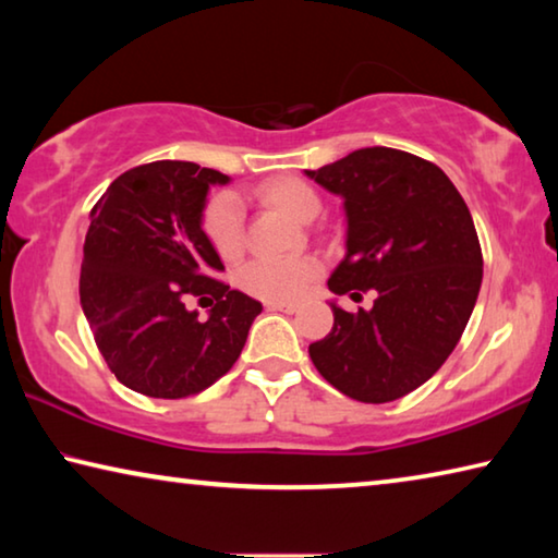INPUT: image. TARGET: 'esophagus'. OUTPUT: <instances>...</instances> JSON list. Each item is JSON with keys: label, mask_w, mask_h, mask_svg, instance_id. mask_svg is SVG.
Returning a JSON list of instances; mask_svg holds the SVG:
<instances>
[{"label": "esophagus", "mask_w": 558, "mask_h": 558, "mask_svg": "<svg viewBox=\"0 0 558 558\" xmlns=\"http://www.w3.org/2000/svg\"><path fill=\"white\" fill-rule=\"evenodd\" d=\"M266 307L270 310V313H286V315L298 313L295 302H266Z\"/></svg>", "instance_id": "esophagus-1"}]
</instances>
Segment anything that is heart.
Wrapping results in <instances>:
<instances>
[{
	"label": "heart",
	"mask_w": 558,
	"mask_h": 558,
	"mask_svg": "<svg viewBox=\"0 0 558 558\" xmlns=\"http://www.w3.org/2000/svg\"><path fill=\"white\" fill-rule=\"evenodd\" d=\"M258 199L272 206L292 223H310L317 219L319 204L317 192L295 177H280L258 189ZM204 233L214 251L223 260H233L243 251V209L233 194H216L204 209ZM319 266L313 258L288 260H253L239 272V282L251 295L282 302L295 300L317 278Z\"/></svg>",
	"instance_id": "obj_1"
}]
</instances>
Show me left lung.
I'll return each mask as SVG.
<instances>
[{
	"label": "left lung",
	"mask_w": 558,
	"mask_h": 558,
	"mask_svg": "<svg viewBox=\"0 0 558 558\" xmlns=\"http://www.w3.org/2000/svg\"><path fill=\"white\" fill-rule=\"evenodd\" d=\"M305 174L342 199L344 258L329 290H376L374 307L359 313L329 300L335 327L310 344V359L349 399H401L440 369L475 310V223L446 172L401 149H354Z\"/></svg>",
	"instance_id": "8db88e82"
}]
</instances>
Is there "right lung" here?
Returning a JSON list of instances; mask_svg holds the SVG:
<instances>
[{
  "label": "right lung",
  "mask_w": 558,
  "mask_h": 558,
  "mask_svg": "<svg viewBox=\"0 0 558 558\" xmlns=\"http://www.w3.org/2000/svg\"><path fill=\"white\" fill-rule=\"evenodd\" d=\"M216 169L162 159L120 174L90 211L81 307L110 372L153 399H184L231 369L263 305L214 280L223 270L204 233ZM217 305L199 320L189 295Z\"/></svg>",
  "instance_id": "1"
}]
</instances>
